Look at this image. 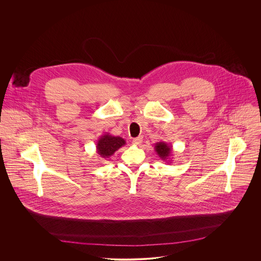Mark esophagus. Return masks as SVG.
<instances>
[{"instance_id":"34e87169","label":"esophagus","mask_w":261,"mask_h":261,"mask_svg":"<svg viewBox=\"0 0 261 261\" xmlns=\"http://www.w3.org/2000/svg\"><path fill=\"white\" fill-rule=\"evenodd\" d=\"M142 142H143V138H142V137H138V138L134 139L133 144H134V145H136V146H139Z\"/></svg>"}]
</instances>
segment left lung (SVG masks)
<instances>
[{
    "mask_svg": "<svg viewBox=\"0 0 261 261\" xmlns=\"http://www.w3.org/2000/svg\"><path fill=\"white\" fill-rule=\"evenodd\" d=\"M154 150L156 151V154L163 160V161H169L170 156H172V147L169 146V144L165 142H159L154 145Z\"/></svg>",
    "mask_w": 261,
    "mask_h": 261,
    "instance_id": "1",
    "label": "left lung"
}]
</instances>
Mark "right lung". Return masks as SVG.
Here are the masks:
<instances>
[{
  "mask_svg": "<svg viewBox=\"0 0 261 261\" xmlns=\"http://www.w3.org/2000/svg\"><path fill=\"white\" fill-rule=\"evenodd\" d=\"M125 145V141L120 137H113L110 134L101 136L96 144V151L102 159H109L112 154Z\"/></svg>",
  "mask_w": 261,
  "mask_h": 261,
  "instance_id": "right-lung-1",
  "label": "right lung"
}]
</instances>
